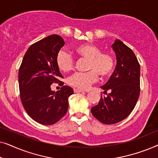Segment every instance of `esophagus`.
Masks as SVG:
<instances>
[{"label": "esophagus", "mask_w": 158, "mask_h": 158, "mask_svg": "<svg viewBox=\"0 0 158 158\" xmlns=\"http://www.w3.org/2000/svg\"><path fill=\"white\" fill-rule=\"evenodd\" d=\"M74 92L75 93H81V92H84V90H81V89H76V88H75Z\"/></svg>", "instance_id": "1"}]
</instances>
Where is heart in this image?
I'll return each instance as SVG.
<instances>
[{
  "mask_svg": "<svg viewBox=\"0 0 158 158\" xmlns=\"http://www.w3.org/2000/svg\"><path fill=\"white\" fill-rule=\"evenodd\" d=\"M74 52L80 57L88 60L86 73H75L68 79V83L79 89H87L101 77L111 75L114 68V58L111 54L101 52V49L96 45L86 43L75 47ZM56 64L60 70L68 73L74 68L75 61L72 55L64 50L58 52L56 56Z\"/></svg>",
  "mask_w": 158,
  "mask_h": 158,
  "instance_id": "1",
  "label": "heart"
}]
</instances>
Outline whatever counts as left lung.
<instances>
[{"instance_id":"left-lung-1","label":"left lung","mask_w":158,"mask_h":158,"mask_svg":"<svg viewBox=\"0 0 158 158\" xmlns=\"http://www.w3.org/2000/svg\"><path fill=\"white\" fill-rule=\"evenodd\" d=\"M116 54V66L113 74L101 88L106 96H101L91 113L99 122L114 124L126 118L133 111L140 93V65L134 52L122 41L112 44Z\"/></svg>"}]
</instances>
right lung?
I'll list each match as a JSON object with an SVG mask.
<instances>
[{"mask_svg":"<svg viewBox=\"0 0 158 158\" xmlns=\"http://www.w3.org/2000/svg\"><path fill=\"white\" fill-rule=\"evenodd\" d=\"M61 36L52 34L29 47L19 70L20 98L30 117L44 125L57 123L68 109V97L73 94L72 88L63 85L55 92L53 83L63 77L56 64V56L64 46Z\"/></svg>","mask_w":158,"mask_h":158,"instance_id":"obj_1","label":"right lung"}]
</instances>
